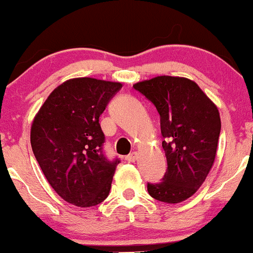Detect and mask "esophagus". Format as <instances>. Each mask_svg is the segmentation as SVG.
Here are the masks:
<instances>
[{
    "label": "esophagus",
    "instance_id": "34e87169",
    "mask_svg": "<svg viewBox=\"0 0 253 253\" xmlns=\"http://www.w3.org/2000/svg\"><path fill=\"white\" fill-rule=\"evenodd\" d=\"M136 158H138V152H132L126 157V161L129 162V163H134Z\"/></svg>",
    "mask_w": 253,
    "mask_h": 253
}]
</instances>
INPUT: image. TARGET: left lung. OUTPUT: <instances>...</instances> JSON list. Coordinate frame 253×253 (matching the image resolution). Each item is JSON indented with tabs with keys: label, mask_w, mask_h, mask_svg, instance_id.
<instances>
[{
	"label": "left lung",
	"mask_w": 253,
	"mask_h": 253,
	"mask_svg": "<svg viewBox=\"0 0 253 253\" xmlns=\"http://www.w3.org/2000/svg\"><path fill=\"white\" fill-rule=\"evenodd\" d=\"M161 115L168 162L163 181L147 184L153 199L175 205L199 190L215 161L221 120L215 103L194 81L157 76L135 83Z\"/></svg>",
	"instance_id": "1"
}]
</instances>
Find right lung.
Here are the masks:
<instances>
[{"label": "right lung", "mask_w": 253, "mask_h": 253, "mask_svg": "<svg viewBox=\"0 0 253 253\" xmlns=\"http://www.w3.org/2000/svg\"><path fill=\"white\" fill-rule=\"evenodd\" d=\"M120 82L71 78L48 95L33 119L31 145L43 175L64 201L91 207L108 196L119 159L103 155L98 118Z\"/></svg>", "instance_id": "1"}]
</instances>
